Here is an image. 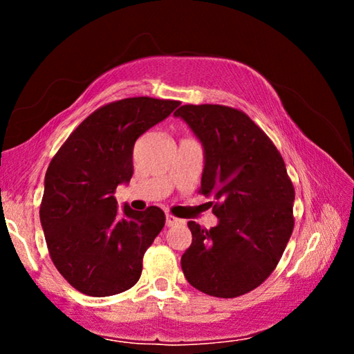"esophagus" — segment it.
Masks as SVG:
<instances>
[{"instance_id":"1","label":"esophagus","mask_w":354,"mask_h":354,"mask_svg":"<svg viewBox=\"0 0 354 354\" xmlns=\"http://www.w3.org/2000/svg\"><path fill=\"white\" fill-rule=\"evenodd\" d=\"M178 223H183V220L178 218V217H173V215H170V214L165 215V225L167 226H173V225H178Z\"/></svg>"}]
</instances>
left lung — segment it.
<instances>
[{
  "instance_id": "8db88e82",
  "label": "left lung",
  "mask_w": 354,
  "mask_h": 354,
  "mask_svg": "<svg viewBox=\"0 0 354 354\" xmlns=\"http://www.w3.org/2000/svg\"><path fill=\"white\" fill-rule=\"evenodd\" d=\"M173 115L201 143L200 194L217 201L218 218L209 231L187 223L184 277L207 295H243L270 277L292 234L295 192L284 160L253 120L232 107L185 104Z\"/></svg>"
}]
</instances>
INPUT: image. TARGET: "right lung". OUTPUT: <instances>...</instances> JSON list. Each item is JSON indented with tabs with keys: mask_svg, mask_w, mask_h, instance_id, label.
I'll use <instances>...</instances> for the list:
<instances>
[{
	"mask_svg": "<svg viewBox=\"0 0 354 354\" xmlns=\"http://www.w3.org/2000/svg\"><path fill=\"white\" fill-rule=\"evenodd\" d=\"M179 101L137 97L91 113L48 167L40 223L59 273L82 293L111 297L140 278L145 251L165 223L159 207L118 211L113 192L129 184L139 137Z\"/></svg>",
	"mask_w": 354,
	"mask_h": 354,
	"instance_id": "right-lung-1",
	"label": "right lung"
}]
</instances>
